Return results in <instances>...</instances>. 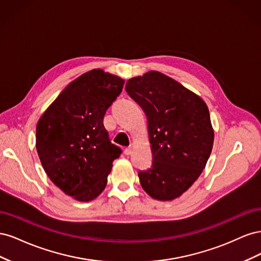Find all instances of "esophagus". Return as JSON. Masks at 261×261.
Listing matches in <instances>:
<instances>
[{"label":"esophagus","mask_w":261,"mask_h":261,"mask_svg":"<svg viewBox=\"0 0 261 261\" xmlns=\"http://www.w3.org/2000/svg\"><path fill=\"white\" fill-rule=\"evenodd\" d=\"M132 152H133V148L129 146V147H126L125 149H124V153L126 154V155H129V154H132Z\"/></svg>","instance_id":"obj_1"}]
</instances>
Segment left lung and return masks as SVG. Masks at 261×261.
Instances as JSON below:
<instances>
[{"instance_id": "8db88e82", "label": "left lung", "mask_w": 261, "mask_h": 261, "mask_svg": "<svg viewBox=\"0 0 261 261\" xmlns=\"http://www.w3.org/2000/svg\"><path fill=\"white\" fill-rule=\"evenodd\" d=\"M125 90L147 116L152 165L139 171L144 191L161 201L185 193L210 156L215 132L204 101L156 70L133 77Z\"/></svg>"}]
</instances>
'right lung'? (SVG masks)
I'll list each match as a JSON object with an SVG mask.
<instances>
[{"instance_id":"right-lung-1","label":"right lung","mask_w":261,"mask_h":261,"mask_svg":"<svg viewBox=\"0 0 261 261\" xmlns=\"http://www.w3.org/2000/svg\"><path fill=\"white\" fill-rule=\"evenodd\" d=\"M123 85L118 76L89 70L68 84L37 123L36 148L46 175L78 201L103 192L122 153L110 141L103 117Z\"/></svg>"}]
</instances>
